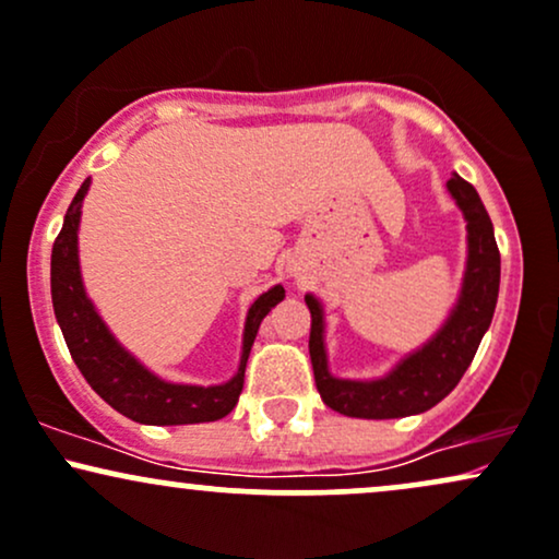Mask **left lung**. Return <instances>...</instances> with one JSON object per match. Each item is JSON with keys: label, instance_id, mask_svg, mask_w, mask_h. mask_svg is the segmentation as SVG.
<instances>
[{"label": "left lung", "instance_id": "left-lung-1", "mask_svg": "<svg viewBox=\"0 0 559 559\" xmlns=\"http://www.w3.org/2000/svg\"><path fill=\"white\" fill-rule=\"evenodd\" d=\"M445 187L466 221V267H463L459 299L427 344L395 361V367L382 378H335L328 365L325 309L314 294L305 297L312 312L309 356H312L314 385L320 390L322 403L333 412L356 419H401V416L429 412L459 385L484 333L489 331L497 292H500V250H497L492 221L479 192L466 179L453 174Z\"/></svg>", "mask_w": 559, "mask_h": 559}]
</instances>
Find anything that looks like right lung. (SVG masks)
<instances>
[{
	"mask_svg": "<svg viewBox=\"0 0 559 559\" xmlns=\"http://www.w3.org/2000/svg\"><path fill=\"white\" fill-rule=\"evenodd\" d=\"M87 190H91V179L80 185L78 194L67 207L62 231L51 250L53 314H57L78 369L83 372L87 385L96 390L111 408L140 425L171 427L224 419L237 406L241 388H245V367L260 322L278 301H284V286L275 284L252 301L245 320V333H241V356L234 378L218 382V385H185V382L158 378L138 356L119 344L117 335L100 320L96 305L85 292L83 273H80L78 231Z\"/></svg>",
	"mask_w": 559,
	"mask_h": 559,
	"instance_id": "obj_1",
	"label": "right lung"
}]
</instances>
